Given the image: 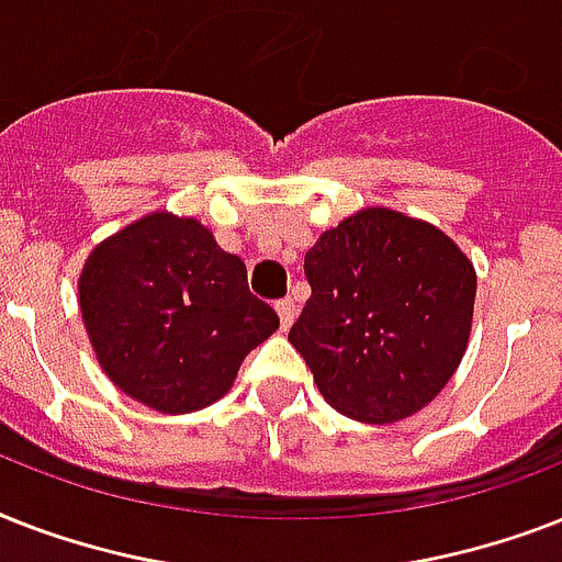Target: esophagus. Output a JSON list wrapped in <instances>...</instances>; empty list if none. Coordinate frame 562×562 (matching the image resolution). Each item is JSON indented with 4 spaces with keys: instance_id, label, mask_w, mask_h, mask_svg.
I'll use <instances>...</instances> for the list:
<instances>
[{
    "instance_id": "1",
    "label": "esophagus",
    "mask_w": 562,
    "mask_h": 562,
    "mask_svg": "<svg viewBox=\"0 0 562 562\" xmlns=\"http://www.w3.org/2000/svg\"><path fill=\"white\" fill-rule=\"evenodd\" d=\"M277 315H280L282 329H289L294 324V315H297V306H294V300H280L277 303Z\"/></svg>"
}]
</instances>
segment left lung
<instances>
[{"mask_svg": "<svg viewBox=\"0 0 562 562\" xmlns=\"http://www.w3.org/2000/svg\"><path fill=\"white\" fill-rule=\"evenodd\" d=\"M312 297L289 341L359 423H400L443 391L472 333L475 268L443 229L364 206L306 254Z\"/></svg>", "mask_w": 562, "mask_h": 562, "instance_id": "8db88e82", "label": "left lung"}]
</instances>
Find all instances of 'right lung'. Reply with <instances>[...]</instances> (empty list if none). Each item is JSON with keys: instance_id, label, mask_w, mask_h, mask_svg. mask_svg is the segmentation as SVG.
I'll use <instances>...</instances> for the list:
<instances>
[{"instance_id": "right-lung-1", "label": "right lung", "mask_w": 562, "mask_h": 562, "mask_svg": "<svg viewBox=\"0 0 562 562\" xmlns=\"http://www.w3.org/2000/svg\"><path fill=\"white\" fill-rule=\"evenodd\" d=\"M83 329L110 382L160 414L218 402L280 329L247 268L192 215L148 212L92 247L78 277Z\"/></svg>"}]
</instances>
